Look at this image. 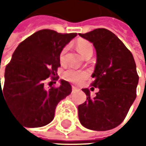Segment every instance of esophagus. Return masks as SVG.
<instances>
[{
    "label": "esophagus",
    "instance_id": "34e87169",
    "mask_svg": "<svg viewBox=\"0 0 146 146\" xmlns=\"http://www.w3.org/2000/svg\"><path fill=\"white\" fill-rule=\"evenodd\" d=\"M77 90H79V88L76 86H73L72 85V92H75V91H77Z\"/></svg>",
    "mask_w": 146,
    "mask_h": 146
}]
</instances>
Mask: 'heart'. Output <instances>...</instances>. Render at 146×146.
I'll return each instance as SVG.
<instances>
[{"instance_id":"1","label":"heart","mask_w":146,"mask_h":146,"mask_svg":"<svg viewBox=\"0 0 146 146\" xmlns=\"http://www.w3.org/2000/svg\"><path fill=\"white\" fill-rule=\"evenodd\" d=\"M76 48L84 58H87L88 56H92V54H93V44L86 40H84V39L79 40L76 43ZM66 50H67V48L65 47L62 49V51L60 53L61 62H64L65 55L66 53ZM87 77L88 72L86 70H76V69H73V68H70V69L66 70L62 74V78L65 80L73 83V84H80Z\"/></svg>"}]
</instances>
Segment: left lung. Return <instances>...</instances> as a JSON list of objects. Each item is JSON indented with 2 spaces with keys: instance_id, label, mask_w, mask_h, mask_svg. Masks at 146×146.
Segmentation results:
<instances>
[{
  "instance_id": "obj_1",
  "label": "left lung",
  "mask_w": 146,
  "mask_h": 146,
  "mask_svg": "<svg viewBox=\"0 0 146 146\" xmlns=\"http://www.w3.org/2000/svg\"><path fill=\"white\" fill-rule=\"evenodd\" d=\"M79 35L93 43L97 63L91 86L98 88L94 97L83 88L87 99L78 106L79 119L84 127L107 131L119 126L137 98L139 76L130 50L113 32L105 28Z\"/></svg>"
}]
</instances>
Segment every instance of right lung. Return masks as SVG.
Returning <instances> with one entry per match:
<instances>
[{
  "label": "right lung",
  "instance_id": "add662e5",
  "mask_svg": "<svg viewBox=\"0 0 146 146\" xmlns=\"http://www.w3.org/2000/svg\"><path fill=\"white\" fill-rule=\"evenodd\" d=\"M76 36L77 33L40 30L20 43L13 53L5 67L3 88L1 85L0 102L3 97L9 110L26 127L49 123L57 105L71 93L67 81L61 80L58 87L53 86L52 82L59 78L57 71L61 66L62 49ZM48 77L52 81L46 89L44 81Z\"/></svg>",
  "mask_w": 146,
  "mask_h": 146
}]
</instances>
